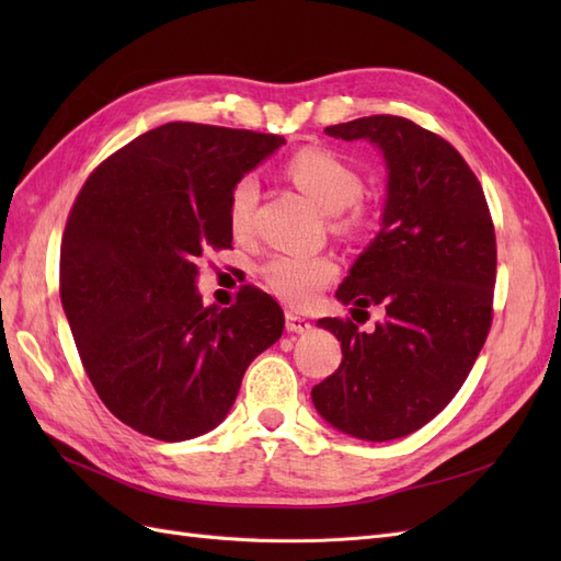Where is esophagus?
<instances>
[{
  "instance_id": "1",
  "label": "esophagus",
  "mask_w": 561,
  "mask_h": 561,
  "mask_svg": "<svg viewBox=\"0 0 561 561\" xmlns=\"http://www.w3.org/2000/svg\"><path fill=\"white\" fill-rule=\"evenodd\" d=\"M285 330L287 332H295V334H304V332L311 330V322L307 318L293 313V311H287L285 313Z\"/></svg>"
}]
</instances>
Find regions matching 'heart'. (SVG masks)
<instances>
[{
    "label": "heart",
    "mask_w": 561,
    "mask_h": 561,
    "mask_svg": "<svg viewBox=\"0 0 561 561\" xmlns=\"http://www.w3.org/2000/svg\"><path fill=\"white\" fill-rule=\"evenodd\" d=\"M287 175L325 213L336 215L346 210L348 215L342 219L344 229H358L363 225V213L355 208V201L363 194V178L344 159L328 149H304L287 163ZM257 198L260 182L254 175H245L233 184L229 196V227L233 233L250 229ZM262 274L280 299L295 307H307L322 287L332 283L336 264L328 254L280 252L264 264Z\"/></svg>",
    "instance_id": "obj_1"
}]
</instances>
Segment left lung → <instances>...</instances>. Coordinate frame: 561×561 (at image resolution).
I'll return each instance as SVG.
<instances>
[{"label": "left lung", "instance_id": "left-lung-1", "mask_svg": "<svg viewBox=\"0 0 561 561\" xmlns=\"http://www.w3.org/2000/svg\"><path fill=\"white\" fill-rule=\"evenodd\" d=\"M325 133L375 145L386 163L379 231L336 290L351 311L383 307L386 318L375 332L318 320L344 358L311 400L339 433L388 443L443 412L478 360L496 283L494 225L463 157L410 118L363 116Z\"/></svg>", "mask_w": 561, "mask_h": 561}]
</instances>
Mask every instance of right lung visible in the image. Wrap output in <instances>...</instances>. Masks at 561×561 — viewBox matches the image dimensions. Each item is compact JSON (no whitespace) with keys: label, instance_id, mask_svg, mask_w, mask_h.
Returning a JSON list of instances; mask_svg holds the SVG:
<instances>
[{"label":"right lung","instance_id":"obj_1","mask_svg":"<svg viewBox=\"0 0 561 561\" xmlns=\"http://www.w3.org/2000/svg\"><path fill=\"white\" fill-rule=\"evenodd\" d=\"M285 140L173 122L142 133L83 184L60 245V301L107 410L180 443L219 426L248 365L276 344L278 304L243 287L203 307L198 260L229 248L233 184Z\"/></svg>","mask_w":561,"mask_h":561}]
</instances>
